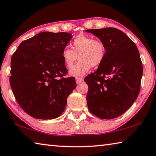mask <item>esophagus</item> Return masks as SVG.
Returning a JSON list of instances; mask_svg holds the SVG:
<instances>
[{"label":"esophagus","instance_id":"34e87169","mask_svg":"<svg viewBox=\"0 0 156 156\" xmlns=\"http://www.w3.org/2000/svg\"><path fill=\"white\" fill-rule=\"evenodd\" d=\"M83 80H84V79L83 78H76V83H77L78 84L81 83Z\"/></svg>","mask_w":156,"mask_h":156}]
</instances>
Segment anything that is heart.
I'll use <instances>...</instances> for the list:
<instances>
[{"label": "heart", "mask_w": 156, "mask_h": 156, "mask_svg": "<svg viewBox=\"0 0 156 156\" xmlns=\"http://www.w3.org/2000/svg\"><path fill=\"white\" fill-rule=\"evenodd\" d=\"M71 48L72 50L69 48H64L61 57L67 68L71 69L78 56L80 61L70 72V75L73 77H83L92 66H100L105 58L106 48L103 42L89 36L77 37L71 44Z\"/></svg>", "instance_id": "heart-1"}]
</instances>
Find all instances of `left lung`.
Here are the masks:
<instances>
[{
  "instance_id": "1",
  "label": "left lung",
  "mask_w": 156,
  "mask_h": 156,
  "mask_svg": "<svg viewBox=\"0 0 156 156\" xmlns=\"http://www.w3.org/2000/svg\"><path fill=\"white\" fill-rule=\"evenodd\" d=\"M97 37L106 48L104 61L84 81L89 86V111L103 119H112L132 106L140 92L142 62L136 44L115 28L85 30Z\"/></svg>"
}]
</instances>
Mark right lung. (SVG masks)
Instances as JSON below:
<instances>
[{"label":"right lung","instance_id":"add662e5","mask_svg":"<svg viewBox=\"0 0 156 156\" xmlns=\"http://www.w3.org/2000/svg\"><path fill=\"white\" fill-rule=\"evenodd\" d=\"M72 34L41 32L19 45L11 57V89L19 105L27 114L39 119L60 116L67 99L76 87L67 73L62 51Z\"/></svg>","mask_w":156,"mask_h":156}]
</instances>
